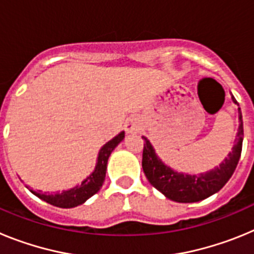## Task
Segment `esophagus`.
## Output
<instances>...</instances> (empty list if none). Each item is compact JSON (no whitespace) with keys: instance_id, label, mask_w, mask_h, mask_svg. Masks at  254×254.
Here are the masks:
<instances>
[{"instance_id":"obj_1","label":"esophagus","mask_w":254,"mask_h":254,"mask_svg":"<svg viewBox=\"0 0 254 254\" xmlns=\"http://www.w3.org/2000/svg\"><path fill=\"white\" fill-rule=\"evenodd\" d=\"M125 128H126V132H127V133H136V132L140 131V128H141L140 122H138L136 118H129V120L126 121Z\"/></svg>"}]
</instances>
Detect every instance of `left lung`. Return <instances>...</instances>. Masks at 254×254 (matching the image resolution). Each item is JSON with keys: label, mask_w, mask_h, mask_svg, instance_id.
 Returning a JSON list of instances; mask_svg holds the SVG:
<instances>
[{"label": "left lung", "mask_w": 254, "mask_h": 254, "mask_svg": "<svg viewBox=\"0 0 254 254\" xmlns=\"http://www.w3.org/2000/svg\"><path fill=\"white\" fill-rule=\"evenodd\" d=\"M235 105H239L232 95ZM238 126L237 138L234 146L228 156L219 164V167L199 174H187L172 169L164 163L155 151L154 146L145 136H142V169L146 178L158 190L167 198L181 203L198 202L207 197L219 192L226 182L233 176L238 161L241 159L242 145H243V120H242L241 108H238Z\"/></svg>", "instance_id": "1"}]
</instances>
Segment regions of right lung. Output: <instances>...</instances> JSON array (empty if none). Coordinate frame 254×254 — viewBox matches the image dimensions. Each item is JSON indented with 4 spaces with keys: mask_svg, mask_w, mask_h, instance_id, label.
Returning a JSON list of instances; mask_svg holds the SVG:
<instances>
[{
    "mask_svg": "<svg viewBox=\"0 0 254 254\" xmlns=\"http://www.w3.org/2000/svg\"><path fill=\"white\" fill-rule=\"evenodd\" d=\"M123 138H125V131L120 132L116 137L103 145L102 149L99 150L98 158H96L95 168L80 185L69 188V190H62V192H56V193H46V192L43 193L42 190L37 192L33 190H30V192L39 197L40 199L46 201L49 205L57 206L61 208H72L78 205H82L86 199L94 196L102 188L105 179V173H107L108 159L111 156L112 151L122 142Z\"/></svg>",
    "mask_w": 254,
    "mask_h": 254,
    "instance_id": "1",
    "label": "right lung"
}]
</instances>
